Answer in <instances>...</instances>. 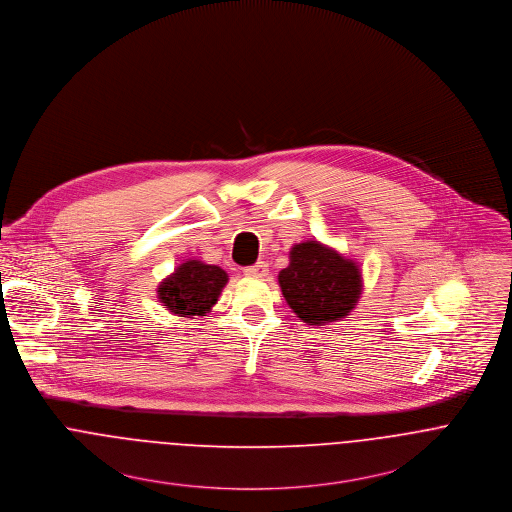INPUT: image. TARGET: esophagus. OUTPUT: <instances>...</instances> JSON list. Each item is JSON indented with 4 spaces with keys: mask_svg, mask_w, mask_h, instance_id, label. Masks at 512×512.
I'll return each mask as SVG.
<instances>
[{
    "mask_svg": "<svg viewBox=\"0 0 512 512\" xmlns=\"http://www.w3.org/2000/svg\"><path fill=\"white\" fill-rule=\"evenodd\" d=\"M267 273H269V269H267V263H255V265H251V267H245V275L247 277H257V279H263V277H267Z\"/></svg>",
    "mask_w": 512,
    "mask_h": 512,
    "instance_id": "obj_1",
    "label": "esophagus"
}]
</instances>
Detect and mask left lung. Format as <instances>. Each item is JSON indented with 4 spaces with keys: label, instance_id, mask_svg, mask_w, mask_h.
<instances>
[{
    "label": "left lung",
    "instance_id": "1",
    "mask_svg": "<svg viewBox=\"0 0 512 512\" xmlns=\"http://www.w3.org/2000/svg\"><path fill=\"white\" fill-rule=\"evenodd\" d=\"M279 284L292 312L308 326L345 318L363 290L359 265L320 241L296 243L290 249Z\"/></svg>",
    "mask_w": 512,
    "mask_h": 512
}]
</instances>
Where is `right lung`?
I'll return each instance as SVG.
<instances>
[{
  "label": "right lung",
  "instance_id": "right-lung-1",
  "mask_svg": "<svg viewBox=\"0 0 512 512\" xmlns=\"http://www.w3.org/2000/svg\"><path fill=\"white\" fill-rule=\"evenodd\" d=\"M226 283L228 273L218 265H206L200 259H188L159 284L157 294L163 306L176 316H206L218 302Z\"/></svg>",
  "mask_w": 512,
  "mask_h": 512
}]
</instances>
